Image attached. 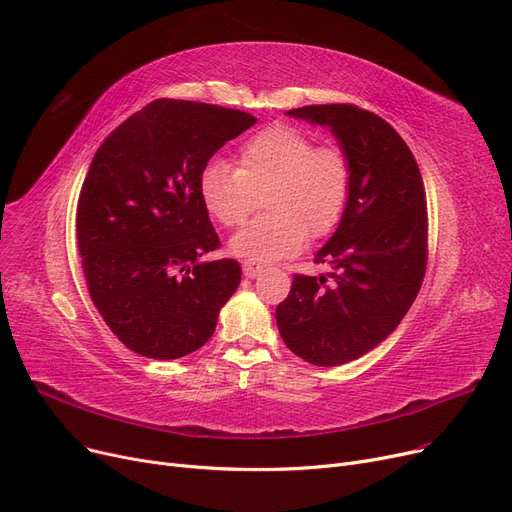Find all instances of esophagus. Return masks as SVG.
Listing matches in <instances>:
<instances>
[{
  "instance_id": "34e87169",
  "label": "esophagus",
  "mask_w": 512,
  "mask_h": 512,
  "mask_svg": "<svg viewBox=\"0 0 512 512\" xmlns=\"http://www.w3.org/2000/svg\"><path fill=\"white\" fill-rule=\"evenodd\" d=\"M261 272H263V265H259L255 261H245V263H242V274H245L247 278H257Z\"/></svg>"
}]
</instances>
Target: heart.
<instances>
[{
    "instance_id": "obj_1",
    "label": "heart",
    "mask_w": 512,
    "mask_h": 512,
    "mask_svg": "<svg viewBox=\"0 0 512 512\" xmlns=\"http://www.w3.org/2000/svg\"><path fill=\"white\" fill-rule=\"evenodd\" d=\"M351 161L336 145H315L309 132L274 124L242 143L236 168L213 159L201 170L199 195L211 218L234 228L259 205L265 211L232 240L230 251L255 263L297 253L309 236L340 222L351 195Z\"/></svg>"
}]
</instances>
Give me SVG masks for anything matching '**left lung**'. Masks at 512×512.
<instances>
[{
	"instance_id": "left-lung-1",
	"label": "left lung",
	"mask_w": 512,
	"mask_h": 512,
	"mask_svg": "<svg viewBox=\"0 0 512 512\" xmlns=\"http://www.w3.org/2000/svg\"><path fill=\"white\" fill-rule=\"evenodd\" d=\"M286 114L330 128L351 161L346 209L315 255V263L332 267L331 280L294 276L276 309L294 355L336 367L386 340L417 297L427 263L425 188L411 149L380 116L351 103Z\"/></svg>"
}]
</instances>
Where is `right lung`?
Wrapping results in <instances>:
<instances>
[{"mask_svg": "<svg viewBox=\"0 0 512 512\" xmlns=\"http://www.w3.org/2000/svg\"><path fill=\"white\" fill-rule=\"evenodd\" d=\"M257 122L228 107L157 99L97 149L76 209L78 253L93 305L130 351L168 361L215 332L240 284L199 195L211 155Z\"/></svg>", "mask_w": 512, "mask_h": 512, "instance_id": "1", "label": "right lung"}]
</instances>
